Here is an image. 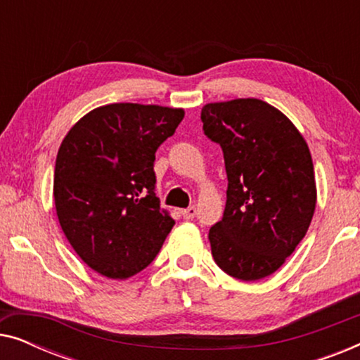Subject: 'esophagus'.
<instances>
[{"label": "esophagus", "mask_w": 360, "mask_h": 360, "mask_svg": "<svg viewBox=\"0 0 360 360\" xmlns=\"http://www.w3.org/2000/svg\"><path fill=\"white\" fill-rule=\"evenodd\" d=\"M180 214L184 216V219H193L196 216V208H195V206H190V208L181 210Z\"/></svg>", "instance_id": "esophagus-1"}]
</instances>
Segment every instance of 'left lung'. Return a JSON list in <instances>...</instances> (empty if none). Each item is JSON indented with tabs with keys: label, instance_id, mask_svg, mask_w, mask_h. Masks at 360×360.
Listing matches in <instances>:
<instances>
[{
	"label": "left lung",
	"instance_id": "obj_1",
	"mask_svg": "<svg viewBox=\"0 0 360 360\" xmlns=\"http://www.w3.org/2000/svg\"><path fill=\"white\" fill-rule=\"evenodd\" d=\"M201 122L223 149L228 175L223 218L208 234L214 262L245 282L269 277L304 238L316 206L307 142L283 112L255 98L210 103Z\"/></svg>",
	"mask_w": 360,
	"mask_h": 360
}]
</instances>
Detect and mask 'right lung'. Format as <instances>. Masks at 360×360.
<instances>
[{"instance_id": "obj_1", "label": "right lung", "mask_w": 360, "mask_h": 360, "mask_svg": "<svg viewBox=\"0 0 360 360\" xmlns=\"http://www.w3.org/2000/svg\"><path fill=\"white\" fill-rule=\"evenodd\" d=\"M184 116L112 103L83 116L62 141L53 174L58 223L95 272L129 278L159 254L175 221L155 196V152Z\"/></svg>"}]
</instances>
